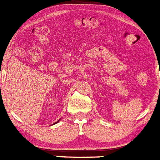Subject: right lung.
<instances>
[{"label":"right lung","mask_w":160,"mask_h":160,"mask_svg":"<svg viewBox=\"0 0 160 160\" xmlns=\"http://www.w3.org/2000/svg\"><path fill=\"white\" fill-rule=\"evenodd\" d=\"M58 122H59V121H58ZM56 123H57V122H56Z\"/></svg>","instance_id":"obj_1"}]
</instances>
